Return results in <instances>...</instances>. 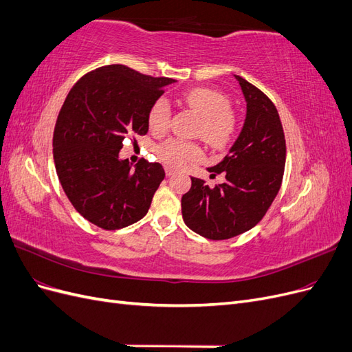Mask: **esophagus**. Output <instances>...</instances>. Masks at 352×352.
Here are the masks:
<instances>
[{
  "label": "esophagus",
  "mask_w": 352,
  "mask_h": 352,
  "mask_svg": "<svg viewBox=\"0 0 352 352\" xmlns=\"http://www.w3.org/2000/svg\"><path fill=\"white\" fill-rule=\"evenodd\" d=\"M173 173H175V172H173V170H172V168H168V167L166 168V175H167V176H172Z\"/></svg>",
  "instance_id": "1"
}]
</instances>
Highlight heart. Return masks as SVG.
I'll return each instance as SVG.
<instances>
[{
	"label": "heart",
	"mask_w": 352,
	"mask_h": 352,
	"mask_svg": "<svg viewBox=\"0 0 352 352\" xmlns=\"http://www.w3.org/2000/svg\"><path fill=\"white\" fill-rule=\"evenodd\" d=\"M184 98L190 109L202 117V136L214 146H225L236 129V119L229 111V98L225 94L210 88H192ZM170 120V104L166 98H158L148 114V126L153 133H163ZM157 155L172 168H182L202 158L201 146L184 141L168 140L157 148Z\"/></svg>",
	"instance_id": "1"
}]
</instances>
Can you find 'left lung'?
<instances>
[{"instance_id": "left-lung-1", "label": "left lung", "mask_w": 352, "mask_h": 352, "mask_svg": "<svg viewBox=\"0 0 352 352\" xmlns=\"http://www.w3.org/2000/svg\"><path fill=\"white\" fill-rule=\"evenodd\" d=\"M238 80L247 110L242 129L210 176L226 175V182L210 188L190 177L192 186L182 197L185 225L207 239H230L252 229L278 195L286 162V144L274 104L254 85Z\"/></svg>"}]
</instances>
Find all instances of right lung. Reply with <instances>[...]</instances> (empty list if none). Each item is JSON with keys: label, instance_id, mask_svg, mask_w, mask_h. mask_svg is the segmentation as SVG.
<instances>
[{"label": "right lung", "instance_id": "add662e5", "mask_svg": "<svg viewBox=\"0 0 352 352\" xmlns=\"http://www.w3.org/2000/svg\"><path fill=\"white\" fill-rule=\"evenodd\" d=\"M176 80L122 65L83 76L69 92L52 138L60 184L73 207L105 230L141 220L166 176L160 163L135 167L119 157L129 135L148 132V114Z\"/></svg>", "mask_w": 352, "mask_h": 352}]
</instances>
